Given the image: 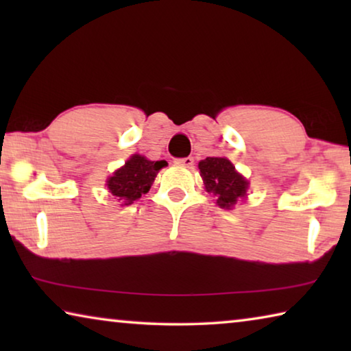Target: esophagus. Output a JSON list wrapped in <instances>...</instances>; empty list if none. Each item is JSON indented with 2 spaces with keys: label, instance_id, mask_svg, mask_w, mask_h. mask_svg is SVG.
<instances>
[{
  "label": "esophagus",
  "instance_id": "1",
  "mask_svg": "<svg viewBox=\"0 0 351 351\" xmlns=\"http://www.w3.org/2000/svg\"><path fill=\"white\" fill-rule=\"evenodd\" d=\"M175 162H176L178 165H184V167H192V165H193V158H192V156L181 158V159H176Z\"/></svg>",
  "mask_w": 351,
  "mask_h": 351
}]
</instances>
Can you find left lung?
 I'll use <instances>...</instances> for the list:
<instances>
[{
  "mask_svg": "<svg viewBox=\"0 0 351 351\" xmlns=\"http://www.w3.org/2000/svg\"><path fill=\"white\" fill-rule=\"evenodd\" d=\"M198 167L206 190L215 195L217 204L223 209H230L237 199L246 195L247 181L226 158H206Z\"/></svg>",
  "mask_w": 351,
  "mask_h": 351,
  "instance_id": "1",
  "label": "left lung"
}]
</instances>
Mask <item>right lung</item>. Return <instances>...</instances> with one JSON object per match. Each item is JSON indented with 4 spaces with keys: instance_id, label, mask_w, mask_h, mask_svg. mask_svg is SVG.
<instances>
[{
    "instance_id": "1",
    "label": "right lung",
    "mask_w": 351,
    "mask_h": 351,
    "mask_svg": "<svg viewBox=\"0 0 351 351\" xmlns=\"http://www.w3.org/2000/svg\"><path fill=\"white\" fill-rule=\"evenodd\" d=\"M164 165L165 161H148L141 154H134L106 181V186L119 201L132 204L150 190L156 173Z\"/></svg>"
}]
</instances>
